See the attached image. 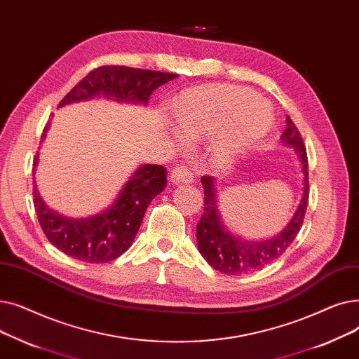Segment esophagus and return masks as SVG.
<instances>
[{
    "label": "esophagus",
    "instance_id": "1",
    "mask_svg": "<svg viewBox=\"0 0 359 359\" xmlns=\"http://www.w3.org/2000/svg\"><path fill=\"white\" fill-rule=\"evenodd\" d=\"M170 181L175 184H189L193 181L191 170L184 165L174 166L172 169H170Z\"/></svg>",
    "mask_w": 359,
    "mask_h": 359
}]
</instances>
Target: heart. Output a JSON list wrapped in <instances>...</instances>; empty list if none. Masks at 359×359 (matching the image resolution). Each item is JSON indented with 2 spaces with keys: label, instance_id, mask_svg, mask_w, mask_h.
Here are the masks:
<instances>
[{
  "label": "heart",
  "instance_id": "obj_1",
  "mask_svg": "<svg viewBox=\"0 0 359 359\" xmlns=\"http://www.w3.org/2000/svg\"><path fill=\"white\" fill-rule=\"evenodd\" d=\"M172 114L185 139L212 137L209 155L216 163L229 162L259 143L273 124V109L266 99L229 84L182 92Z\"/></svg>",
  "mask_w": 359,
  "mask_h": 359
}]
</instances>
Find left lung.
<instances>
[{
  "label": "left lung",
  "instance_id": "left-lung-1",
  "mask_svg": "<svg viewBox=\"0 0 359 359\" xmlns=\"http://www.w3.org/2000/svg\"><path fill=\"white\" fill-rule=\"evenodd\" d=\"M280 139L285 144L294 147L301 162L304 193L291 222L280 233L270 240L248 241L231 233L219 213L215 178L209 175L201 178L204 212L197 224L198 251L213 269L226 275H247L275 262L292 244L302 226L306 204H309V159H306V150L301 134L289 116H286V130L282 133Z\"/></svg>",
  "mask_w": 359,
  "mask_h": 359
}]
</instances>
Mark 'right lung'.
Listing matches in <instances>:
<instances>
[{
    "label": "right lung",
    "instance_id": "1",
    "mask_svg": "<svg viewBox=\"0 0 359 359\" xmlns=\"http://www.w3.org/2000/svg\"><path fill=\"white\" fill-rule=\"evenodd\" d=\"M175 77L178 76L172 73L104 65L95 68L80 80L58 107L99 96L146 105L153 90ZM49 126L48 123L43 128L42 142ZM38 156H35L33 166L38 165ZM165 187L166 169L162 165L147 163L137 168L115 201L96 216L73 219L54 212L42 200L36 185H33V204L42 231L50 244L73 259L88 263H107L118 259L131 247L147 206Z\"/></svg>",
    "mask_w": 359,
    "mask_h": 359
}]
</instances>
